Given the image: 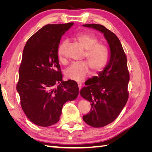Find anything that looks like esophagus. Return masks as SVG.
Segmentation results:
<instances>
[{"label":"esophagus","mask_w":152,"mask_h":152,"mask_svg":"<svg viewBox=\"0 0 152 152\" xmlns=\"http://www.w3.org/2000/svg\"><path fill=\"white\" fill-rule=\"evenodd\" d=\"M78 86H79V89L80 91L81 87H82V84L81 83H78Z\"/></svg>","instance_id":"obj_1"}]
</instances>
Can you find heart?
Wrapping results in <instances>:
<instances>
[{
  "mask_svg": "<svg viewBox=\"0 0 152 152\" xmlns=\"http://www.w3.org/2000/svg\"><path fill=\"white\" fill-rule=\"evenodd\" d=\"M86 51L85 56L89 65L95 72L103 70L107 65L109 58V52L107 47L104 44L98 43V39L94 35L80 34L75 37ZM68 44L66 40H63L59 45L58 55L59 60L63 59V51ZM90 69L88 63L85 61L73 63L68 67L66 76L68 79L77 82L83 81L89 74Z\"/></svg>",
  "mask_w": 152,
  "mask_h": 152,
  "instance_id": "obj_1",
  "label": "heart"
}]
</instances>
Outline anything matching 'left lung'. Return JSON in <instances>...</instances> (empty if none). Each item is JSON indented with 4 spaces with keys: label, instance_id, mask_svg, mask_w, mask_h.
Returning a JSON list of instances; mask_svg holds the SVG:
<instances>
[{
    "label": "left lung",
    "instance_id": "8db88e82",
    "mask_svg": "<svg viewBox=\"0 0 152 152\" xmlns=\"http://www.w3.org/2000/svg\"><path fill=\"white\" fill-rule=\"evenodd\" d=\"M103 34L109 45L107 65L98 76H94L80 92V96L91 103V112L83 116L84 121L94 127H102L115 120L128 99L129 73L127 58L117 37L103 25H82ZM95 81H94V80Z\"/></svg>",
    "mask_w": 152,
    "mask_h": 152
}]
</instances>
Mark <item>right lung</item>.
Segmentation results:
<instances>
[{
	"instance_id": "right-lung-1",
	"label": "right lung",
	"mask_w": 152,
	"mask_h": 152,
	"mask_svg": "<svg viewBox=\"0 0 152 152\" xmlns=\"http://www.w3.org/2000/svg\"><path fill=\"white\" fill-rule=\"evenodd\" d=\"M73 24L45 25L25 45L16 89L24 113L37 126L49 127L57 123L63 104L79 95L75 81L62 80L58 56L61 37Z\"/></svg>"
}]
</instances>
